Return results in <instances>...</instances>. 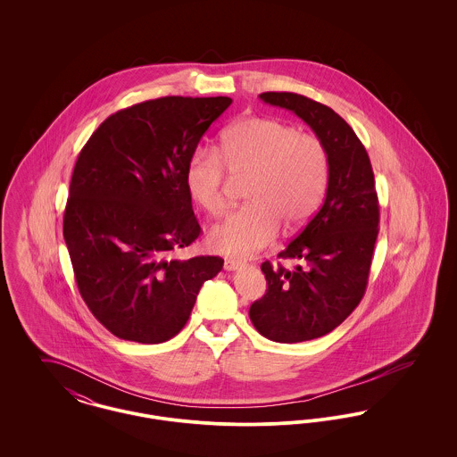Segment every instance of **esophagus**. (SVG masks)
<instances>
[{"instance_id": "1", "label": "esophagus", "mask_w": 457, "mask_h": 457, "mask_svg": "<svg viewBox=\"0 0 457 457\" xmlns=\"http://www.w3.org/2000/svg\"><path fill=\"white\" fill-rule=\"evenodd\" d=\"M241 267H245V262L237 261V259H226L224 261V269L226 270H238Z\"/></svg>"}]
</instances>
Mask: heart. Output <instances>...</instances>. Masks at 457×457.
<instances>
[{
    "instance_id": "1",
    "label": "heart",
    "mask_w": 457,
    "mask_h": 457,
    "mask_svg": "<svg viewBox=\"0 0 457 457\" xmlns=\"http://www.w3.org/2000/svg\"><path fill=\"white\" fill-rule=\"evenodd\" d=\"M226 172L246 178V205L216 226L209 243L219 253L252 257L276 239L281 222L295 229L315 212L328 181V153L315 133L248 116L222 131L214 151L198 149L187 164L185 188L211 218L228 211Z\"/></svg>"
}]
</instances>
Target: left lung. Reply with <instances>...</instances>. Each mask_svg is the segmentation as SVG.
I'll return each mask as SVG.
<instances>
[{
    "label": "left lung",
    "instance_id": "1",
    "mask_svg": "<svg viewBox=\"0 0 457 457\" xmlns=\"http://www.w3.org/2000/svg\"><path fill=\"white\" fill-rule=\"evenodd\" d=\"M261 99L300 116L328 153L324 205L278 255L300 263L286 269L263 262L267 291L250 306L263 337L302 343L334 330L361 302L378 235V198L369 154L336 111L295 92H263Z\"/></svg>",
    "mask_w": 457,
    "mask_h": 457
}]
</instances>
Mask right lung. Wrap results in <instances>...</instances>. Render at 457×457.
Segmentation results:
<instances>
[{"instance_id":"right-lung-1","label":"right lung","mask_w":457,"mask_h":457,"mask_svg":"<svg viewBox=\"0 0 457 457\" xmlns=\"http://www.w3.org/2000/svg\"><path fill=\"white\" fill-rule=\"evenodd\" d=\"M229 97L168 96L106 118L79 154L63 216L70 261L92 315L120 339L157 345L190 317L224 261L176 259L202 229L185 170Z\"/></svg>"}]
</instances>
